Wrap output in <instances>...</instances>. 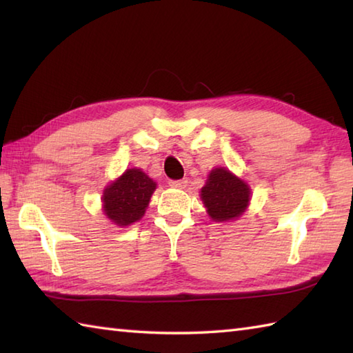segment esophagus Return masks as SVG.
I'll use <instances>...</instances> for the list:
<instances>
[{
	"label": "esophagus",
	"instance_id": "obj_1",
	"mask_svg": "<svg viewBox=\"0 0 353 353\" xmlns=\"http://www.w3.org/2000/svg\"><path fill=\"white\" fill-rule=\"evenodd\" d=\"M186 183H188V179H181V181H170L171 188H177V190H183Z\"/></svg>",
	"mask_w": 353,
	"mask_h": 353
}]
</instances>
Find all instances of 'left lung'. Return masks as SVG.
<instances>
[{
	"label": "left lung",
	"mask_w": 353,
	"mask_h": 353,
	"mask_svg": "<svg viewBox=\"0 0 353 353\" xmlns=\"http://www.w3.org/2000/svg\"><path fill=\"white\" fill-rule=\"evenodd\" d=\"M200 197L214 221H230L243 215L249 206L250 188L229 170L215 168L209 172Z\"/></svg>",
	"instance_id": "1"
}]
</instances>
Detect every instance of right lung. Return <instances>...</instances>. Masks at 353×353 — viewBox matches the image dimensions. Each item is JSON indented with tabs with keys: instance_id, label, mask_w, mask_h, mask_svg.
I'll return each instance as SVG.
<instances>
[{
	"instance_id": "right-lung-1",
	"label": "right lung",
	"mask_w": 353,
	"mask_h": 353,
	"mask_svg": "<svg viewBox=\"0 0 353 353\" xmlns=\"http://www.w3.org/2000/svg\"><path fill=\"white\" fill-rule=\"evenodd\" d=\"M156 182L139 168L123 172L103 192V211L117 226H129L145 214Z\"/></svg>"
}]
</instances>
